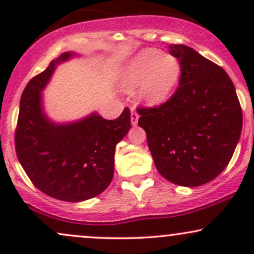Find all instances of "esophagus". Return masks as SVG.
<instances>
[{
	"instance_id": "1",
	"label": "esophagus",
	"mask_w": 254,
	"mask_h": 254,
	"mask_svg": "<svg viewBox=\"0 0 254 254\" xmlns=\"http://www.w3.org/2000/svg\"><path fill=\"white\" fill-rule=\"evenodd\" d=\"M137 122H138V113L135 110H131V124L135 127L137 125Z\"/></svg>"
}]
</instances>
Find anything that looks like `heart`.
<instances>
[{"mask_svg": "<svg viewBox=\"0 0 254 254\" xmlns=\"http://www.w3.org/2000/svg\"><path fill=\"white\" fill-rule=\"evenodd\" d=\"M180 63L157 49H144L119 71V87L125 92L138 88L142 103L155 106L171 97L180 77Z\"/></svg>", "mask_w": 254, "mask_h": 254, "instance_id": "b5f03b06", "label": "heart"}]
</instances>
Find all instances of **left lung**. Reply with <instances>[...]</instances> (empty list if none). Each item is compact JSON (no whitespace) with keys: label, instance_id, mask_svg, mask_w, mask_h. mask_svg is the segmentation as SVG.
<instances>
[{"label":"left lung","instance_id":"obj_1","mask_svg":"<svg viewBox=\"0 0 254 254\" xmlns=\"http://www.w3.org/2000/svg\"><path fill=\"white\" fill-rule=\"evenodd\" d=\"M180 62L179 87L168 101L138 109L156 170L176 185L196 188L229 164L243 129L235 87L221 66L183 44H171Z\"/></svg>","mask_w":254,"mask_h":254}]
</instances>
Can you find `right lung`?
<instances>
[{"mask_svg":"<svg viewBox=\"0 0 254 254\" xmlns=\"http://www.w3.org/2000/svg\"><path fill=\"white\" fill-rule=\"evenodd\" d=\"M77 56L64 52L27 83L20 100L15 131L17 159L31 182L48 196L65 202L87 200L110 185L116 145L131 127L127 107L113 121L97 112L68 123L49 118L43 90L58 64Z\"/></svg>","mask_w":254,"mask_h":254,"instance_id":"right-lung-1","label":"right lung"}]
</instances>
